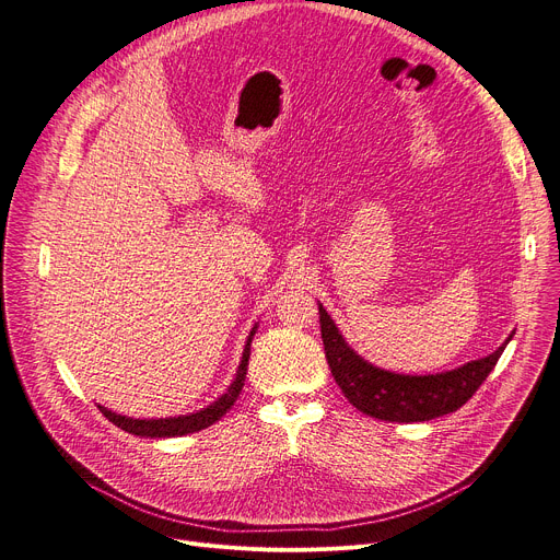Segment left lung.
<instances>
[{"label": "left lung", "instance_id": "obj_1", "mask_svg": "<svg viewBox=\"0 0 560 560\" xmlns=\"http://www.w3.org/2000/svg\"><path fill=\"white\" fill-rule=\"evenodd\" d=\"M320 339L325 359L341 386L343 396L361 413L388 422H420L432 420L464 407L475 390L495 369L511 337L488 357L468 361L462 369L436 375H400L388 373L366 359H361L341 337L339 327L318 303Z\"/></svg>", "mask_w": 560, "mask_h": 560}]
</instances>
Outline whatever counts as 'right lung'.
<instances>
[{
  "mask_svg": "<svg viewBox=\"0 0 560 560\" xmlns=\"http://www.w3.org/2000/svg\"><path fill=\"white\" fill-rule=\"evenodd\" d=\"M257 330V325L250 330L246 346H244V354L240 361L237 375L233 380V384L228 386V390L223 393L221 398H217L210 407L189 413V416H176V418H158V420H140V418H126L119 413H113L110 409L98 405V411H102L113 424H117L119 430L133 434V436H144V439H172V436H185L191 432H201L206 427H210L212 422H217L230 407L235 405V400L240 398V393L244 388V380H246V371H248V357H250V341L253 335Z\"/></svg>",
  "mask_w": 560,
  "mask_h": 560,
  "instance_id": "right-lung-1",
  "label": "right lung"
}]
</instances>
